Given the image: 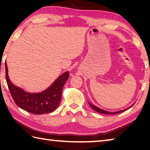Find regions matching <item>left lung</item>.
I'll use <instances>...</instances> for the list:
<instances>
[{"instance_id": "1", "label": "left lung", "mask_w": 150, "mask_h": 150, "mask_svg": "<svg viewBox=\"0 0 150 150\" xmlns=\"http://www.w3.org/2000/svg\"><path fill=\"white\" fill-rule=\"evenodd\" d=\"M88 104H89V105L91 106V108H93L94 110H96V112H100V113H103V114H106V115H115V114H118V113H120V112H122L125 111L126 110H128V108H130L131 106H130V107H128V108H126L124 109V110H120V111H118V112H108V111H106V110H103V109H100L99 108L96 107V106L93 105L92 104H91L90 103H88Z\"/></svg>"}]
</instances>
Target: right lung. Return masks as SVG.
Masks as SVG:
<instances>
[{
  "instance_id": "1",
  "label": "right lung",
  "mask_w": 150,
  "mask_h": 150,
  "mask_svg": "<svg viewBox=\"0 0 150 150\" xmlns=\"http://www.w3.org/2000/svg\"><path fill=\"white\" fill-rule=\"evenodd\" d=\"M5 70L7 85L15 103L23 110L35 115L52 112L57 108L62 99L63 86L69 77V72H65L45 91L39 93H30L12 84L8 77L6 62Z\"/></svg>"
}]
</instances>
